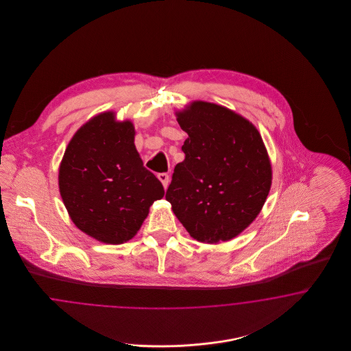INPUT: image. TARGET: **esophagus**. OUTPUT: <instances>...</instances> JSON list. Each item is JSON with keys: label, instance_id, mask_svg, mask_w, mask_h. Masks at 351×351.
<instances>
[{"label": "esophagus", "instance_id": "obj_1", "mask_svg": "<svg viewBox=\"0 0 351 351\" xmlns=\"http://www.w3.org/2000/svg\"><path fill=\"white\" fill-rule=\"evenodd\" d=\"M158 179L162 182L165 189H167L168 183H169V176H168L167 173H159V175H158Z\"/></svg>", "mask_w": 351, "mask_h": 351}]
</instances>
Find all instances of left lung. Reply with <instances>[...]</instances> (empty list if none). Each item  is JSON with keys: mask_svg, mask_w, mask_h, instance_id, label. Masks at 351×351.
<instances>
[{"mask_svg": "<svg viewBox=\"0 0 351 351\" xmlns=\"http://www.w3.org/2000/svg\"><path fill=\"white\" fill-rule=\"evenodd\" d=\"M175 116L188 138L166 200L196 241H230L258 217L271 189L265 142L249 119L213 102L192 101Z\"/></svg>", "mask_w": 351, "mask_h": 351, "instance_id": "left-lung-1", "label": "left lung"}]
</instances>
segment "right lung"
Masks as SVG:
<instances>
[{"label":"right lung","mask_w":351,"mask_h":351,"mask_svg":"<svg viewBox=\"0 0 351 351\" xmlns=\"http://www.w3.org/2000/svg\"><path fill=\"white\" fill-rule=\"evenodd\" d=\"M130 119L113 110L86 121L73 134L59 166V191L77 229L109 245L130 241L165 196L162 183L134 145Z\"/></svg>","instance_id":"right-lung-1"}]
</instances>
